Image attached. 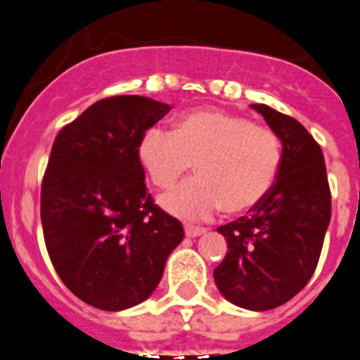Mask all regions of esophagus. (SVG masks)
Listing matches in <instances>:
<instances>
[{
	"label": "esophagus",
	"instance_id": "34e87169",
	"mask_svg": "<svg viewBox=\"0 0 360 360\" xmlns=\"http://www.w3.org/2000/svg\"><path fill=\"white\" fill-rule=\"evenodd\" d=\"M184 232H186L188 237H198V236H202V233H205V229H202V226L186 225L184 226Z\"/></svg>",
	"mask_w": 360,
	"mask_h": 360
}]
</instances>
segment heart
Listing matches in <instances>:
<instances>
[{
  "instance_id": "b5f03b06",
  "label": "heart",
  "mask_w": 360,
  "mask_h": 360,
  "mask_svg": "<svg viewBox=\"0 0 360 360\" xmlns=\"http://www.w3.org/2000/svg\"><path fill=\"white\" fill-rule=\"evenodd\" d=\"M139 158L153 183L170 188L193 167L198 176L160 198L170 214L204 219L225 205L229 212L255 207L276 181L281 144L274 130L237 114L202 109L181 117L174 131L149 128Z\"/></svg>"
}]
</instances>
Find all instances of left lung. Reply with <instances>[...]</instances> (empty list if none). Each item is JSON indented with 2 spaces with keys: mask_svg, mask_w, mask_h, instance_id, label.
Wrapping results in <instances>:
<instances>
[{
  "mask_svg": "<svg viewBox=\"0 0 360 360\" xmlns=\"http://www.w3.org/2000/svg\"><path fill=\"white\" fill-rule=\"evenodd\" d=\"M251 109L280 139L281 165L250 214L218 229L229 253L214 269V283L232 304L265 311L311 280L330 221V190L323 153L309 131L264 103Z\"/></svg>",
  "mask_w": 360,
  "mask_h": 360,
  "instance_id": "8db88e82",
  "label": "left lung"
}]
</instances>
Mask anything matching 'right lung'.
<instances>
[{
  "label": "right lung",
  "mask_w": 360,
  "mask_h": 360,
  "mask_svg": "<svg viewBox=\"0 0 360 360\" xmlns=\"http://www.w3.org/2000/svg\"><path fill=\"white\" fill-rule=\"evenodd\" d=\"M172 107L123 95L87 107L56 137L41 183V226L56 273L103 311L144 302L183 240L179 219L153 204L142 135Z\"/></svg>",
  "instance_id": "1"
}]
</instances>
